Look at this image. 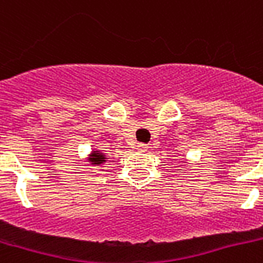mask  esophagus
<instances>
[{"label":"esophagus","mask_w":263,"mask_h":263,"mask_svg":"<svg viewBox=\"0 0 263 263\" xmlns=\"http://www.w3.org/2000/svg\"><path fill=\"white\" fill-rule=\"evenodd\" d=\"M138 150H140V152H145V150H147V145H145V143H138Z\"/></svg>","instance_id":"34e87169"}]
</instances>
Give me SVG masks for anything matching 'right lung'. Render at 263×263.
<instances>
[{"instance_id":"1","label":"right lung","mask_w":263,"mask_h":263,"mask_svg":"<svg viewBox=\"0 0 263 263\" xmlns=\"http://www.w3.org/2000/svg\"><path fill=\"white\" fill-rule=\"evenodd\" d=\"M88 163L92 164V165H102V164H105L107 161V157H106V154H103L99 150H93L89 156H88Z\"/></svg>"}]
</instances>
